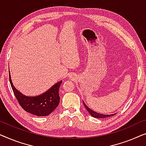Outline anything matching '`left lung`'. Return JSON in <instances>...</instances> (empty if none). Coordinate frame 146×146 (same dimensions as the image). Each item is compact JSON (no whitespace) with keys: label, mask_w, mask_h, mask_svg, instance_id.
I'll return each instance as SVG.
<instances>
[{"label":"left lung","mask_w":146,"mask_h":146,"mask_svg":"<svg viewBox=\"0 0 146 146\" xmlns=\"http://www.w3.org/2000/svg\"><path fill=\"white\" fill-rule=\"evenodd\" d=\"M83 104L84 106H85L86 109L87 110V111L89 112V114L91 115L92 116L94 117V118H107V117H110V116H114L116 114H100V113H97V112L93 111V110H92L91 108H89L88 106H87V105L84 103L83 102Z\"/></svg>","instance_id":"8db88e82"}]
</instances>
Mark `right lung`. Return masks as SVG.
I'll return each instance as SVG.
<instances>
[{"mask_svg":"<svg viewBox=\"0 0 146 146\" xmlns=\"http://www.w3.org/2000/svg\"><path fill=\"white\" fill-rule=\"evenodd\" d=\"M9 79L14 95L20 105L25 111L38 116H46L52 113L59 105L60 100L59 89L62 81L57 82L48 91L40 95L28 96L24 95L14 87L10 73Z\"/></svg>","mask_w":146,"mask_h":146,"instance_id":"obj_1","label":"right lung"}]
</instances>
